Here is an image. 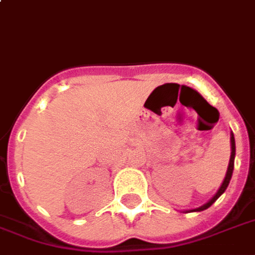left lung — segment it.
<instances>
[{"label": "left lung", "mask_w": 255, "mask_h": 255, "mask_svg": "<svg viewBox=\"0 0 255 255\" xmlns=\"http://www.w3.org/2000/svg\"><path fill=\"white\" fill-rule=\"evenodd\" d=\"M234 159H235V139H234V133H231V156H230V163H228L227 167V173H226V177H224L223 184L220 185L219 190L216 192V195L212 197V199L209 200L208 203H205L204 205H201L199 208L195 209H190V211H186V212H200V211H204V209L209 208L211 205L214 204L215 201L220 197V196L223 195L224 190L227 189L228 184H230V180H231V177H233V171H234Z\"/></svg>", "instance_id": "8db88e82"}]
</instances>
